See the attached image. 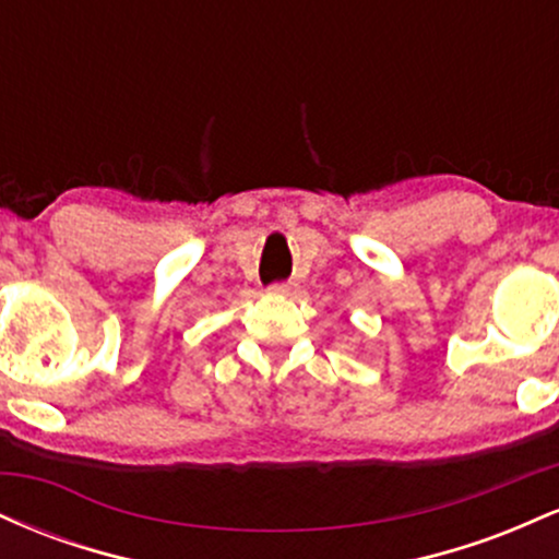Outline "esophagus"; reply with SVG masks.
I'll return each mask as SVG.
<instances>
[{
  "label": "esophagus",
  "instance_id": "esophagus-1",
  "mask_svg": "<svg viewBox=\"0 0 559 559\" xmlns=\"http://www.w3.org/2000/svg\"><path fill=\"white\" fill-rule=\"evenodd\" d=\"M267 292H271V294H281V297H286V294H292V284H288V281H278V284L267 286Z\"/></svg>",
  "mask_w": 559,
  "mask_h": 559
}]
</instances>
